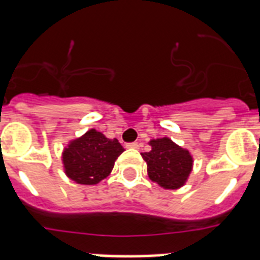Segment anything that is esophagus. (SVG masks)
<instances>
[{"mask_svg": "<svg viewBox=\"0 0 260 260\" xmlns=\"http://www.w3.org/2000/svg\"><path fill=\"white\" fill-rule=\"evenodd\" d=\"M139 147H140V144H139V143H128V144H126V148H132V150H138Z\"/></svg>", "mask_w": 260, "mask_h": 260, "instance_id": "esophagus-1", "label": "esophagus"}]
</instances>
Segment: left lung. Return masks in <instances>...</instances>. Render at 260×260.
Masks as SVG:
<instances>
[{"label": "left lung", "mask_w": 260, "mask_h": 260, "mask_svg": "<svg viewBox=\"0 0 260 260\" xmlns=\"http://www.w3.org/2000/svg\"><path fill=\"white\" fill-rule=\"evenodd\" d=\"M151 151L142 154L151 181L163 189L175 190L185 185L193 169V156L169 138L152 139Z\"/></svg>", "instance_id": "8db88e82"}]
</instances>
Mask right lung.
Here are the masks:
<instances>
[{
  "instance_id": "1",
  "label": "right lung",
  "mask_w": 260,
  "mask_h": 260,
  "mask_svg": "<svg viewBox=\"0 0 260 260\" xmlns=\"http://www.w3.org/2000/svg\"><path fill=\"white\" fill-rule=\"evenodd\" d=\"M124 151L117 139H108L95 129L71 140L63 150L64 173L79 185H95L105 179Z\"/></svg>"
}]
</instances>
